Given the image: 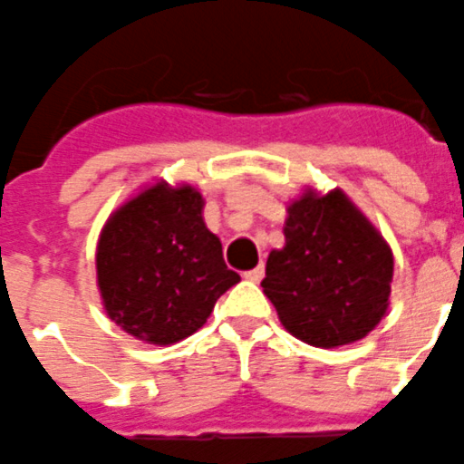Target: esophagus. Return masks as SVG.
<instances>
[{
  "label": "esophagus",
  "instance_id": "1",
  "mask_svg": "<svg viewBox=\"0 0 464 464\" xmlns=\"http://www.w3.org/2000/svg\"><path fill=\"white\" fill-rule=\"evenodd\" d=\"M263 275H266V268H263V266H256V268H252L245 273V279H249V282H261Z\"/></svg>",
  "mask_w": 464,
  "mask_h": 464
}]
</instances>
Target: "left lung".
<instances>
[{"instance_id": "1", "label": "left lung", "mask_w": 464, "mask_h": 464, "mask_svg": "<svg viewBox=\"0 0 464 464\" xmlns=\"http://www.w3.org/2000/svg\"><path fill=\"white\" fill-rule=\"evenodd\" d=\"M393 252L342 189H307L286 208L284 247L266 263L263 294L298 340L321 349L362 340L388 310Z\"/></svg>"}]
</instances>
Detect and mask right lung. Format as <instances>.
<instances>
[{
	"label": "right lung",
	"instance_id": "1",
	"mask_svg": "<svg viewBox=\"0 0 464 464\" xmlns=\"http://www.w3.org/2000/svg\"><path fill=\"white\" fill-rule=\"evenodd\" d=\"M201 191L157 182L118 208L97 242L103 310L148 344L194 335L217 298L240 282L203 222Z\"/></svg>",
	"mask_w": 464,
	"mask_h": 464
}]
</instances>
